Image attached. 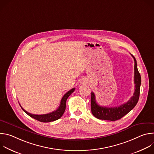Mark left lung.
Wrapping results in <instances>:
<instances>
[{"label":"left lung","mask_w":154,"mask_h":154,"mask_svg":"<svg viewBox=\"0 0 154 154\" xmlns=\"http://www.w3.org/2000/svg\"><path fill=\"white\" fill-rule=\"evenodd\" d=\"M133 57L135 61L134 66V82L135 91L133 96L126 103L116 107H105L102 106L97 104L96 96L93 92L91 94V112L94 117L99 119L107 121H116L129 113L138 103L140 97V91L141 85V75L137 68V63L135 58Z\"/></svg>","instance_id":"8db88e82"}]
</instances>
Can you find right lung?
<instances>
[{"label": "right lung", "instance_id": "1", "mask_svg": "<svg viewBox=\"0 0 154 154\" xmlns=\"http://www.w3.org/2000/svg\"><path fill=\"white\" fill-rule=\"evenodd\" d=\"M74 90H75V88H74L71 89L68 92L66 93L62 97L60 102V105L58 108V109H56L55 111L52 112V113H48L45 115H33L27 112L20 105V106L26 114H27L30 117L36 119L37 121H39L42 122H49L54 121L60 119L63 116L66 109V100L68 98V97L74 91Z\"/></svg>", "mask_w": 154, "mask_h": 154}]
</instances>
